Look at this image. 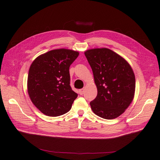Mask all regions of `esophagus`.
Masks as SVG:
<instances>
[{
    "instance_id": "34e87169",
    "label": "esophagus",
    "mask_w": 160,
    "mask_h": 160,
    "mask_svg": "<svg viewBox=\"0 0 160 160\" xmlns=\"http://www.w3.org/2000/svg\"><path fill=\"white\" fill-rule=\"evenodd\" d=\"M84 88H82V89H80V90L78 91V92L80 95H82L84 93Z\"/></svg>"
}]
</instances>
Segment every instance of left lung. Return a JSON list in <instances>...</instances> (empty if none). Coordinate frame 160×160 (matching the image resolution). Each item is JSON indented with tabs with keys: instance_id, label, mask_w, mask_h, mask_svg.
<instances>
[{
	"instance_id": "8db88e82",
	"label": "left lung",
	"mask_w": 160,
	"mask_h": 160,
	"mask_svg": "<svg viewBox=\"0 0 160 160\" xmlns=\"http://www.w3.org/2000/svg\"><path fill=\"white\" fill-rule=\"evenodd\" d=\"M93 73L98 95L90 102L96 115L113 119L125 112L135 93L134 73L127 61L108 48L84 52Z\"/></svg>"
}]
</instances>
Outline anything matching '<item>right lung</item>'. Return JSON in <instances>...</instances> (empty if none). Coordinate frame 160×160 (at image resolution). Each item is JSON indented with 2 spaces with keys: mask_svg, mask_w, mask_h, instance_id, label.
Instances as JSON below:
<instances>
[{
  "mask_svg": "<svg viewBox=\"0 0 160 160\" xmlns=\"http://www.w3.org/2000/svg\"><path fill=\"white\" fill-rule=\"evenodd\" d=\"M78 55V52L61 48L40 55L32 62L28 75V93L43 114L58 117L72 108L78 94L70 87L69 70Z\"/></svg>",
  "mask_w": 160,
  "mask_h": 160,
  "instance_id": "right-lung-1",
  "label": "right lung"
}]
</instances>
